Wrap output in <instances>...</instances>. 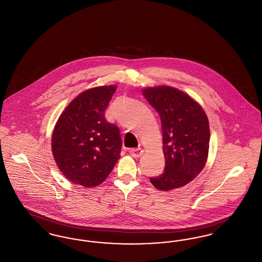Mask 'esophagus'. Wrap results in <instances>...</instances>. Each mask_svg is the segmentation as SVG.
<instances>
[{"label":"esophagus","instance_id":"obj_1","mask_svg":"<svg viewBox=\"0 0 262 262\" xmlns=\"http://www.w3.org/2000/svg\"><path fill=\"white\" fill-rule=\"evenodd\" d=\"M143 153V150L141 148H134V149L129 150V154L134 157V158H138L142 155Z\"/></svg>","mask_w":262,"mask_h":262}]
</instances>
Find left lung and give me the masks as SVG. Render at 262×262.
I'll return each instance as SVG.
<instances>
[{
	"label": "left lung",
	"mask_w": 262,
	"mask_h": 262,
	"mask_svg": "<svg viewBox=\"0 0 262 262\" xmlns=\"http://www.w3.org/2000/svg\"><path fill=\"white\" fill-rule=\"evenodd\" d=\"M142 94L159 114L162 125L165 169L150 182L163 191L184 187L198 177L207 161L208 118L195 100L177 88H145Z\"/></svg>",
	"instance_id": "left-lung-1"
}]
</instances>
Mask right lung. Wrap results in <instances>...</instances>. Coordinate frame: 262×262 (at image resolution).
Returning a JSON list of instances; mask_svg holds the SVG:
<instances>
[{
	"instance_id": "right-lung-1",
	"label": "right lung",
	"mask_w": 262,
	"mask_h": 262,
	"mask_svg": "<svg viewBox=\"0 0 262 262\" xmlns=\"http://www.w3.org/2000/svg\"><path fill=\"white\" fill-rule=\"evenodd\" d=\"M116 89V85H104L81 92L55 125L54 159L62 174L75 185L97 187L120 159V129L105 119V110Z\"/></svg>"
}]
</instances>
